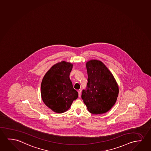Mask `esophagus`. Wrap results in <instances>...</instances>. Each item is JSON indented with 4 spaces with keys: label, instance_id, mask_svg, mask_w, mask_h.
Listing matches in <instances>:
<instances>
[{
    "label": "esophagus",
    "instance_id": "1",
    "mask_svg": "<svg viewBox=\"0 0 151 151\" xmlns=\"http://www.w3.org/2000/svg\"><path fill=\"white\" fill-rule=\"evenodd\" d=\"M78 92L79 97H80V96H81V89L78 90Z\"/></svg>",
    "mask_w": 151,
    "mask_h": 151
}]
</instances>
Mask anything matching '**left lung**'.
Wrapping results in <instances>:
<instances>
[{
  "label": "left lung",
  "instance_id": "1",
  "mask_svg": "<svg viewBox=\"0 0 151 151\" xmlns=\"http://www.w3.org/2000/svg\"><path fill=\"white\" fill-rule=\"evenodd\" d=\"M88 83L81 98L90 113H105L113 107L118 96V85L113 75L102 62L92 60L86 63Z\"/></svg>",
  "mask_w": 151,
  "mask_h": 151
}]
</instances>
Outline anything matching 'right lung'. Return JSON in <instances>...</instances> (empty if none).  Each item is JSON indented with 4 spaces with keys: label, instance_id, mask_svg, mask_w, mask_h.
<instances>
[{
    "label": "right lung",
    "instance_id": "add662e5",
    "mask_svg": "<svg viewBox=\"0 0 151 151\" xmlns=\"http://www.w3.org/2000/svg\"><path fill=\"white\" fill-rule=\"evenodd\" d=\"M73 65L62 61L52 66L42 81L41 95L44 103L58 113L66 111L73 101L78 98V92L70 79Z\"/></svg>",
    "mask_w": 151,
    "mask_h": 151
}]
</instances>
